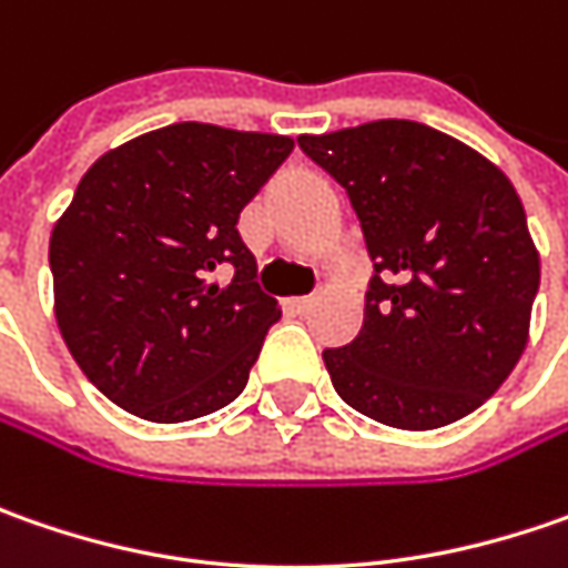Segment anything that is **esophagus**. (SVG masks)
I'll list each match as a JSON object with an SVG mask.
<instances>
[{
    "mask_svg": "<svg viewBox=\"0 0 568 568\" xmlns=\"http://www.w3.org/2000/svg\"><path fill=\"white\" fill-rule=\"evenodd\" d=\"M313 303H316V296H291V300H287V306H291L294 313H310Z\"/></svg>",
    "mask_w": 568,
    "mask_h": 568,
    "instance_id": "obj_1",
    "label": "esophagus"
}]
</instances>
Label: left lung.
<instances>
[{
    "label": "left lung",
    "instance_id": "8db88e82",
    "mask_svg": "<svg viewBox=\"0 0 568 568\" xmlns=\"http://www.w3.org/2000/svg\"><path fill=\"white\" fill-rule=\"evenodd\" d=\"M296 142L347 189L376 265L361 335L322 354L335 392L395 429L468 417L521 361L540 284L509 176L410 120Z\"/></svg>",
    "mask_w": 568,
    "mask_h": 568
}]
</instances>
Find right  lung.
Returning a JSON list of instances; mask_svg holds the SVG:
<instances>
[{
  "label": "right lung",
  "mask_w": 568,
  "mask_h": 568,
  "mask_svg": "<svg viewBox=\"0 0 568 568\" xmlns=\"http://www.w3.org/2000/svg\"><path fill=\"white\" fill-rule=\"evenodd\" d=\"M291 135L173 122L100 154L50 236L53 313L81 373L122 410L183 424L250 379L277 300L255 284L240 211ZM233 267L221 288L210 274Z\"/></svg>",
  "instance_id": "1"
}]
</instances>
